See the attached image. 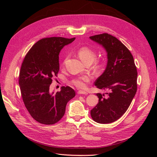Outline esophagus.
Instances as JSON below:
<instances>
[{"mask_svg":"<svg viewBox=\"0 0 157 157\" xmlns=\"http://www.w3.org/2000/svg\"><path fill=\"white\" fill-rule=\"evenodd\" d=\"M78 94H88V92H86V91H82V90H79V91H78Z\"/></svg>","mask_w":157,"mask_h":157,"instance_id":"obj_1","label":"esophagus"}]
</instances>
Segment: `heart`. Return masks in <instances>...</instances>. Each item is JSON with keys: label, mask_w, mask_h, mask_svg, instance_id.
Instances as JSON below:
<instances>
[{"label": "heart", "mask_w": 157, "mask_h": 157, "mask_svg": "<svg viewBox=\"0 0 157 157\" xmlns=\"http://www.w3.org/2000/svg\"><path fill=\"white\" fill-rule=\"evenodd\" d=\"M77 54L79 58L81 59L85 63L86 62H92L96 56V52L92 48L87 46H83L78 48L77 50ZM66 58L64 59L63 64L65 63ZM96 65L98 66H100L99 61L96 62ZM90 76L88 75H85L81 77H76L71 80V83L73 84L74 86L78 88H84L86 86V82H88L90 80Z\"/></svg>", "instance_id": "b5f03b06"}]
</instances>
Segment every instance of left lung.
I'll list each match as a JSON object with an SVG mask.
<instances>
[{
    "label": "left lung",
    "instance_id": "8db88e82",
    "mask_svg": "<svg viewBox=\"0 0 157 157\" xmlns=\"http://www.w3.org/2000/svg\"><path fill=\"white\" fill-rule=\"evenodd\" d=\"M101 44L107 52V65L94 84L107 90V95L96 94L99 102L90 115L100 124H109L120 118L132 103L137 92V72L134 58L125 45L108 33L90 36Z\"/></svg>",
    "mask_w": 157,
    "mask_h": 157
}]
</instances>
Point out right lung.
I'll return each mask as SVG.
<instances>
[{"label": "right lung", "mask_w": 157, "mask_h": 157, "mask_svg": "<svg viewBox=\"0 0 157 157\" xmlns=\"http://www.w3.org/2000/svg\"><path fill=\"white\" fill-rule=\"evenodd\" d=\"M75 38L47 37L33 45L23 59L19 84L28 112L40 124H56L64 115L66 105L75 96V90L62 86L60 92L50 93L52 79L59 70V54Z\"/></svg>", "instance_id": "add662e5"}]
</instances>
